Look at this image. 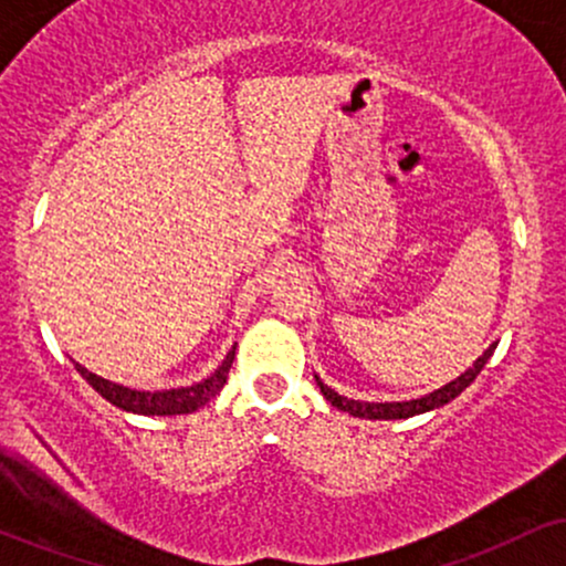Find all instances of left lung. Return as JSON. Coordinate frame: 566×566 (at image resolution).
I'll use <instances>...</instances> for the list:
<instances>
[{
    "mask_svg": "<svg viewBox=\"0 0 566 566\" xmlns=\"http://www.w3.org/2000/svg\"><path fill=\"white\" fill-rule=\"evenodd\" d=\"M495 348H497V343H492V346L486 348L476 361H473V367H469L463 375H458V378L447 382V386H441V388H437V391L420 396V399H409V401H359V399H348V396H340L337 391H333L329 386H324V382L319 380V375H314V378H316V386L322 388L324 399H327L333 407L343 409V412L354 415V418L401 420V418H412V415H423V412H431V409L450 405L454 396L463 394L465 388H469L471 382L476 380V375L482 373L486 361H490V356L495 354Z\"/></svg>",
    "mask_w": 566,
    "mask_h": 566,
    "instance_id": "8db88e82",
    "label": "left lung"
}]
</instances>
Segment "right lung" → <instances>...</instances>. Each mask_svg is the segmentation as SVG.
<instances>
[{
	"mask_svg": "<svg viewBox=\"0 0 566 566\" xmlns=\"http://www.w3.org/2000/svg\"><path fill=\"white\" fill-rule=\"evenodd\" d=\"M233 354H237V346H231L226 359L220 361L216 373L207 375L205 380L191 382V386L180 388H165V391H138V388H127L122 382L106 380L101 375L90 373L87 367H82L80 361H74L76 373L82 375L90 386L95 388L97 394L106 401H112L114 407L125 409V412L135 415H188L197 412L199 407H205L212 396L220 394L226 378H229V369L233 365Z\"/></svg>",
	"mask_w": 566,
	"mask_h": 566,
	"instance_id": "right-lung-1",
	"label": "right lung"
}]
</instances>
